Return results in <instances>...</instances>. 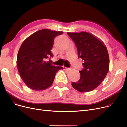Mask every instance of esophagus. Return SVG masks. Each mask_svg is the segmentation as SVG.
<instances>
[{
    "label": "esophagus",
    "instance_id": "obj_1",
    "mask_svg": "<svg viewBox=\"0 0 127 127\" xmlns=\"http://www.w3.org/2000/svg\"><path fill=\"white\" fill-rule=\"evenodd\" d=\"M63 68H64V70H70L71 69V68H68V67H63Z\"/></svg>",
    "mask_w": 127,
    "mask_h": 127
}]
</instances>
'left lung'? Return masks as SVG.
<instances>
[{
    "instance_id": "left-lung-1",
    "label": "left lung",
    "mask_w": 127,
    "mask_h": 127,
    "mask_svg": "<svg viewBox=\"0 0 127 127\" xmlns=\"http://www.w3.org/2000/svg\"><path fill=\"white\" fill-rule=\"evenodd\" d=\"M75 43L78 58L83 61V68L80 70L79 81L72 82L80 92L95 89L107 75L109 69V55L105 44L91 33L86 32H67Z\"/></svg>"
}]
</instances>
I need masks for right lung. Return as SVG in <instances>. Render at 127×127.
Segmentation results:
<instances>
[{
  "instance_id": "obj_1",
  "label": "right lung",
  "mask_w": 127,
  "mask_h": 127,
  "mask_svg": "<svg viewBox=\"0 0 127 127\" xmlns=\"http://www.w3.org/2000/svg\"><path fill=\"white\" fill-rule=\"evenodd\" d=\"M62 31L40 30L27 38L20 47L17 66L22 79L30 89L44 90L52 85L57 72L63 67L52 65L51 50L55 37ZM48 58L49 62L44 61Z\"/></svg>"
}]
</instances>
